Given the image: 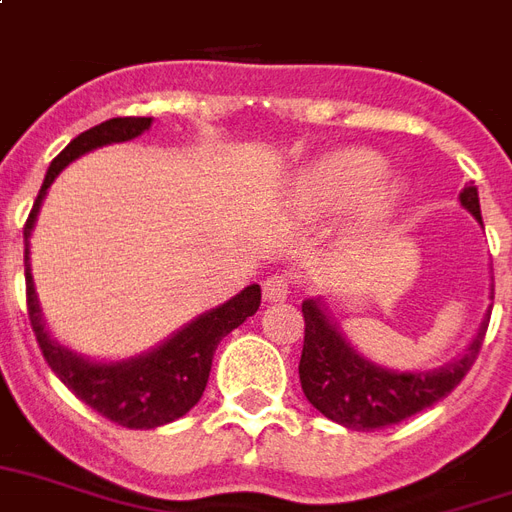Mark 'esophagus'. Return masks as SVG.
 I'll return each mask as SVG.
<instances>
[{
  "instance_id": "esophagus-1",
  "label": "esophagus",
  "mask_w": 512,
  "mask_h": 512,
  "mask_svg": "<svg viewBox=\"0 0 512 512\" xmlns=\"http://www.w3.org/2000/svg\"><path fill=\"white\" fill-rule=\"evenodd\" d=\"M291 288H294V280L286 272H275L270 278L264 280V299H270V302H283V299L291 294Z\"/></svg>"
}]
</instances>
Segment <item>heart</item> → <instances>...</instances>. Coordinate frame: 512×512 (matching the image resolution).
<instances>
[{"mask_svg":"<svg viewBox=\"0 0 512 512\" xmlns=\"http://www.w3.org/2000/svg\"><path fill=\"white\" fill-rule=\"evenodd\" d=\"M383 159L364 148H348L326 156L297 180V202L305 210H332L364 197L370 215L386 213L399 199L397 180H379ZM374 182L375 187L371 185ZM373 188L370 189L369 186Z\"/></svg>","mask_w":512,"mask_h":512,"instance_id":"obj_1","label":"heart"}]
</instances>
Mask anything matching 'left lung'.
Returning <instances> with one entry per match:
<instances>
[{"instance_id": "1", "label": "left lung", "mask_w": 512, "mask_h": 512, "mask_svg": "<svg viewBox=\"0 0 512 512\" xmlns=\"http://www.w3.org/2000/svg\"><path fill=\"white\" fill-rule=\"evenodd\" d=\"M459 199L480 221L478 188L464 186ZM302 318H305V345L299 359V383L307 402L326 418L356 432H375L383 426L399 424L448 397L472 370L489 329V318H486L467 353L451 364L432 372L405 375V372L380 370L361 359L313 299L302 302Z\"/></svg>"}]
</instances>
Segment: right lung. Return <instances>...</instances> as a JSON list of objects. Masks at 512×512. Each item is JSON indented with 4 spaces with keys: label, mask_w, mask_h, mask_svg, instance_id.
Returning <instances> with one entry per match:
<instances>
[{
    "label": "right lung",
    "mask_w": 512,
    "mask_h": 512,
    "mask_svg": "<svg viewBox=\"0 0 512 512\" xmlns=\"http://www.w3.org/2000/svg\"><path fill=\"white\" fill-rule=\"evenodd\" d=\"M148 126H151V118H110L105 124L78 134L51 161L45 183L34 199L32 213L23 224L26 313H29V324H32L42 356L48 361V367L56 372V378L80 402H86L99 416H105L107 421L118 426H126V429H156V426H164L175 418L186 416L205 391L218 343L232 329H237L245 318H251L259 310L261 302V288L248 286L237 297L229 299L226 305L199 315L197 321H191L186 329H180L172 340L159 345L148 356L121 361V364H94V361L80 359L48 337L45 326H42L40 305L34 297L32 272H29V234H32L34 218L40 213L42 197L69 161L94 151L99 145H107V142L134 140Z\"/></svg>",
    "instance_id": "1"
}]
</instances>
